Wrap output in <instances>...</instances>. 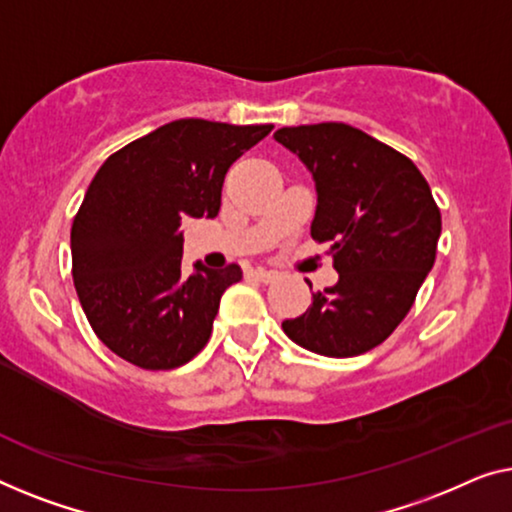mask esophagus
I'll return each mask as SVG.
<instances>
[{
	"label": "esophagus",
	"mask_w": 512,
	"mask_h": 512,
	"mask_svg": "<svg viewBox=\"0 0 512 512\" xmlns=\"http://www.w3.org/2000/svg\"><path fill=\"white\" fill-rule=\"evenodd\" d=\"M253 278L255 280H262V283H273V280L278 278V273L276 271H271V269H264V266H255L253 271Z\"/></svg>",
	"instance_id": "esophagus-1"
}]
</instances>
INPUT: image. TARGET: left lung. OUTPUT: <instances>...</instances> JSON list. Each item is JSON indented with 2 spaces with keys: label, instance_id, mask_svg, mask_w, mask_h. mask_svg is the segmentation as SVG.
I'll list each match as a JSON object with an SVG mask.
<instances>
[{
  "label": "left lung",
  "instance_id": "obj_1",
  "mask_svg": "<svg viewBox=\"0 0 512 512\" xmlns=\"http://www.w3.org/2000/svg\"><path fill=\"white\" fill-rule=\"evenodd\" d=\"M273 139L313 174L311 236L329 243L338 271L283 331L325 357L369 352L401 325L436 262L441 211L431 187L406 155L345 122L283 127Z\"/></svg>",
  "mask_w": 512,
  "mask_h": 512
}]
</instances>
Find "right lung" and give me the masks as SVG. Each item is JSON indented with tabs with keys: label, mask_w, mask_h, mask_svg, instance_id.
<instances>
[{
	"label": "right lung",
	"mask_w": 512,
	"mask_h": 512,
	"mask_svg": "<svg viewBox=\"0 0 512 512\" xmlns=\"http://www.w3.org/2000/svg\"><path fill=\"white\" fill-rule=\"evenodd\" d=\"M273 125L183 118L113 153L71 225L76 294L106 348L148 371L190 362L208 343L239 264L185 276L181 222L215 218L232 164Z\"/></svg>",
	"instance_id": "1"
}]
</instances>
